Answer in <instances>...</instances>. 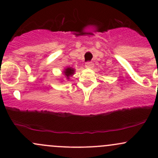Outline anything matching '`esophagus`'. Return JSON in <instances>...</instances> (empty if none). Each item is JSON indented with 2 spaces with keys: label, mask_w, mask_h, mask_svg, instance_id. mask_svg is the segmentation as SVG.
Instances as JSON below:
<instances>
[{
  "label": "esophagus",
  "mask_w": 158,
  "mask_h": 158,
  "mask_svg": "<svg viewBox=\"0 0 158 158\" xmlns=\"http://www.w3.org/2000/svg\"><path fill=\"white\" fill-rule=\"evenodd\" d=\"M93 63L92 62H86L85 64V67L86 68H92L93 67Z\"/></svg>",
  "instance_id": "1"
}]
</instances>
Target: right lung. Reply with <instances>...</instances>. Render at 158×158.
Here are the masks:
<instances>
[{"instance_id":"right-lung-1","label":"right lung","mask_w":158,"mask_h":158,"mask_svg":"<svg viewBox=\"0 0 158 158\" xmlns=\"http://www.w3.org/2000/svg\"><path fill=\"white\" fill-rule=\"evenodd\" d=\"M73 73H74V69H72V68H67V69H66V70L64 71L65 76L67 77V79H69V76H71L73 74Z\"/></svg>"}]
</instances>
